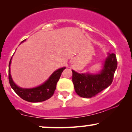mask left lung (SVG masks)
I'll return each mask as SVG.
<instances>
[{
    "label": "left lung",
    "instance_id": "obj_1",
    "mask_svg": "<svg viewBox=\"0 0 132 132\" xmlns=\"http://www.w3.org/2000/svg\"><path fill=\"white\" fill-rule=\"evenodd\" d=\"M117 68L116 54L109 53L99 74H79L72 70V82L77 94L82 97L91 98L107 88L112 82Z\"/></svg>",
    "mask_w": 132,
    "mask_h": 132
}]
</instances>
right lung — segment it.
I'll return each instance as SVG.
<instances>
[{
  "label": "right lung",
  "instance_id": "obj_1",
  "mask_svg": "<svg viewBox=\"0 0 132 132\" xmlns=\"http://www.w3.org/2000/svg\"><path fill=\"white\" fill-rule=\"evenodd\" d=\"M11 60L12 57L9 65V80L10 85L13 90L16 92V94L19 95L22 99L30 102H43L51 97L53 95L56 87V84L60 79L62 72L66 68L64 67L57 69L51 75L46 81L40 86L31 89H23L16 86L12 79L10 68Z\"/></svg>",
  "mask_w": 132,
  "mask_h": 132
}]
</instances>
